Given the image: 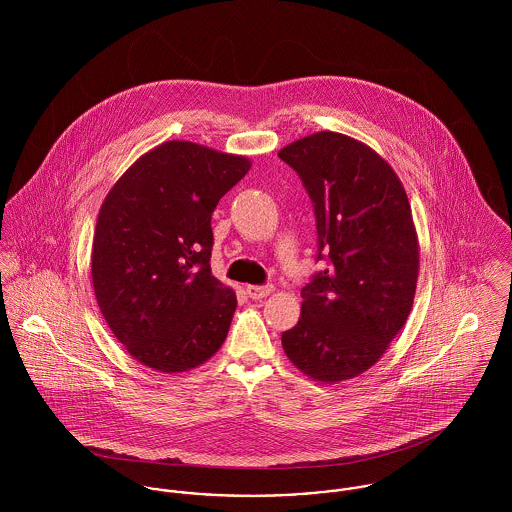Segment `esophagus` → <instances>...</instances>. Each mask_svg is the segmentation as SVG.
Returning a JSON list of instances; mask_svg holds the SVG:
<instances>
[{
    "label": "esophagus",
    "instance_id": "34e87169",
    "mask_svg": "<svg viewBox=\"0 0 512 512\" xmlns=\"http://www.w3.org/2000/svg\"><path fill=\"white\" fill-rule=\"evenodd\" d=\"M274 292V286H246V293L250 299H264Z\"/></svg>",
    "mask_w": 512,
    "mask_h": 512
}]
</instances>
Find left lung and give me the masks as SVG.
Listing matches in <instances>:
<instances>
[{
    "label": "left lung",
    "mask_w": 512,
    "mask_h": 512,
    "mask_svg": "<svg viewBox=\"0 0 512 512\" xmlns=\"http://www.w3.org/2000/svg\"><path fill=\"white\" fill-rule=\"evenodd\" d=\"M278 155L313 201L317 258L329 262L301 290L282 347L303 374L335 384L376 365L406 325L420 270L412 209L394 169L355 138L317 132Z\"/></svg>",
    "instance_id": "left-lung-1"
}]
</instances>
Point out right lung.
<instances>
[{"label": "right lung", "instance_id": "1", "mask_svg": "<svg viewBox=\"0 0 512 512\" xmlns=\"http://www.w3.org/2000/svg\"><path fill=\"white\" fill-rule=\"evenodd\" d=\"M250 165L173 140L144 153L106 195L92 286L114 337L142 365L185 372L224 343L236 293L211 274V217Z\"/></svg>", "mask_w": 512, "mask_h": 512}]
</instances>
